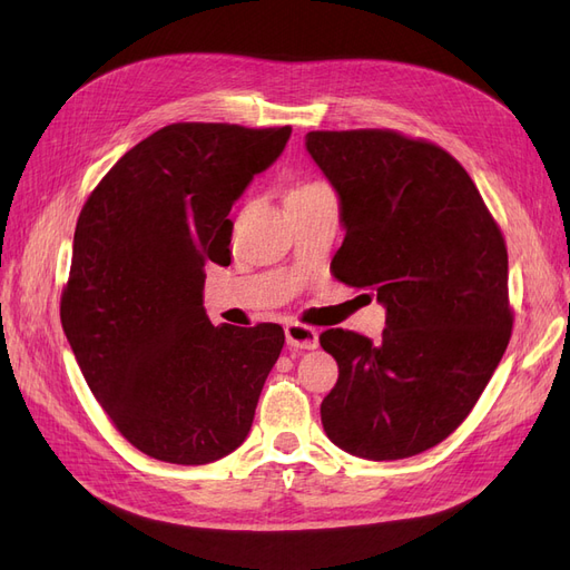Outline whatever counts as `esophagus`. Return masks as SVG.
Masks as SVG:
<instances>
[{
	"label": "esophagus",
	"instance_id": "1",
	"mask_svg": "<svg viewBox=\"0 0 570 570\" xmlns=\"http://www.w3.org/2000/svg\"><path fill=\"white\" fill-rule=\"evenodd\" d=\"M285 340L292 348H316L318 346V330L304 323H289L285 327Z\"/></svg>",
	"mask_w": 570,
	"mask_h": 570
}]
</instances>
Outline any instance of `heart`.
<instances>
[{
    "label": "heart",
    "instance_id": "obj_1",
    "mask_svg": "<svg viewBox=\"0 0 570 570\" xmlns=\"http://www.w3.org/2000/svg\"><path fill=\"white\" fill-rule=\"evenodd\" d=\"M318 186H323V184H321V181H306V184L294 186V188L289 190V195H297V193H304V190H313V188H318Z\"/></svg>",
    "mask_w": 570,
    "mask_h": 570
}]
</instances>
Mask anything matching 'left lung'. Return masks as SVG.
<instances>
[{
	"instance_id": "left-lung-1",
	"label": "left lung",
	"mask_w": 570,
	"mask_h": 570,
	"mask_svg": "<svg viewBox=\"0 0 570 570\" xmlns=\"http://www.w3.org/2000/svg\"><path fill=\"white\" fill-rule=\"evenodd\" d=\"M306 150L342 200L335 278L386 306L380 342L321 335L340 365L323 429L365 460L424 453L466 420L512 337L502 230L472 176L426 139L308 131Z\"/></svg>"
}]
</instances>
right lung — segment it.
Here are the masks:
<instances>
[{"label": "right lung", "instance_id": "obj_1", "mask_svg": "<svg viewBox=\"0 0 570 570\" xmlns=\"http://www.w3.org/2000/svg\"><path fill=\"white\" fill-rule=\"evenodd\" d=\"M289 134L167 125L127 150L80 212L61 323L91 394L148 458L207 464L252 426L285 332L214 327L205 264L230 262L228 212Z\"/></svg>", "mask_w": 570, "mask_h": 570}]
</instances>
